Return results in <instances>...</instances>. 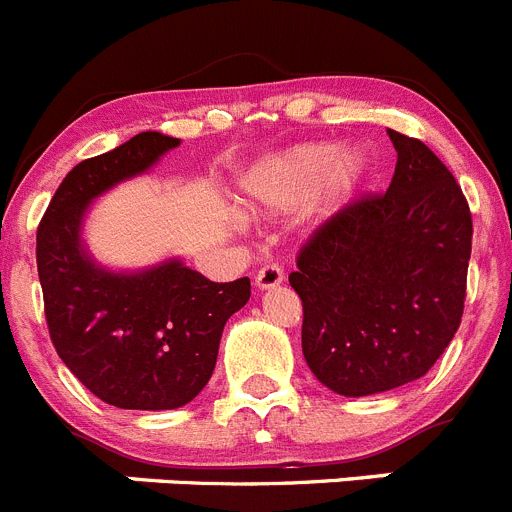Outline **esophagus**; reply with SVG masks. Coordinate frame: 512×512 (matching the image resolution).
I'll list each match as a JSON object with an SVG mask.
<instances>
[{
  "mask_svg": "<svg viewBox=\"0 0 512 512\" xmlns=\"http://www.w3.org/2000/svg\"><path fill=\"white\" fill-rule=\"evenodd\" d=\"M285 280V275H283V270H280L278 265H265V267H260V270H257V275H255V285L260 290H270V288H278L280 283H283Z\"/></svg>",
  "mask_w": 512,
  "mask_h": 512,
  "instance_id": "34e87169",
  "label": "esophagus"
}]
</instances>
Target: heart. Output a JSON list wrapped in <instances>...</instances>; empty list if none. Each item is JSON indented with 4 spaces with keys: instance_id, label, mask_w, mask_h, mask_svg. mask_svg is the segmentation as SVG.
<instances>
[{
    "instance_id": "heart-1",
    "label": "heart",
    "mask_w": 512,
    "mask_h": 512,
    "mask_svg": "<svg viewBox=\"0 0 512 512\" xmlns=\"http://www.w3.org/2000/svg\"><path fill=\"white\" fill-rule=\"evenodd\" d=\"M367 173L370 155L362 147L303 142L262 160L242 183V201L257 211H288L311 193L308 216L326 224L352 204Z\"/></svg>"
}]
</instances>
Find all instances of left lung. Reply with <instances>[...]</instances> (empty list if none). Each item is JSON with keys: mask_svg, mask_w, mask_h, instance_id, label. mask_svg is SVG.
Masks as SVG:
<instances>
[{"mask_svg": "<svg viewBox=\"0 0 512 512\" xmlns=\"http://www.w3.org/2000/svg\"><path fill=\"white\" fill-rule=\"evenodd\" d=\"M398 163L385 193L352 201L298 252L303 357L347 398L385 393L434 367L462 324L472 214L421 140L388 130Z\"/></svg>", "mask_w": 512, "mask_h": 512, "instance_id": "obj_1", "label": "left lung"}]
</instances>
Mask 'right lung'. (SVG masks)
<instances>
[{"mask_svg": "<svg viewBox=\"0 0 512 512\" xmlns=\"http://www.w3.org/2000/svg\"><path fill=\"white\" fill-rule=\"evenodd\" d=\"M181 140L140 132L63 178L38 227L45 321L58 357L104 403L173 411L204 390L224 324L250 301V278L211 283L178 257L117 273L96 265L81 229L91 201L153 168Z\"/></svg>", "mask_w": 512, "mask_h": 512, "instance_id": "obj_1", "label": "right lung"}]
</instances>
